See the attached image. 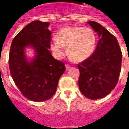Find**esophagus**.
<instances>
[{
    "mask_svg": "<svg viewBox=\"0 0 129 129\" xmlns=\"http://www.w3.org/2000/svg\"><path fill=\"white\" fill-rule=\"evenodd\" d=\"M70 67H71V66H69V65H68V64L66 65V68L67 70H68V69H70Z\"/></svg>",
    "mask_w": 129,
    "mask_h": 129,
    "instance_id": "esophagus-1",
    "label": "esophagus"
}]
</instances>
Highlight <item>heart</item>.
<instances>
[{
	"mask_svg": "<svg viewBox=\"0 0 129 129\" xmlns=\"http://www.w3.org/2000/svg\"><path fill=\"white\" fill-rule=\"evenodd\" d=\"M56 41L51 43L54 56L61 59L64 56L63 47H67L70 58L77 62L84 61L91 56L96 48L97 37L92 29L84 27H66L56 35Z\"/></svg>",
	"mask_w": 129,
	"mask_h": 129,
	"instance_id": "heart-1",
	"label": "heart"
}]
</instances>
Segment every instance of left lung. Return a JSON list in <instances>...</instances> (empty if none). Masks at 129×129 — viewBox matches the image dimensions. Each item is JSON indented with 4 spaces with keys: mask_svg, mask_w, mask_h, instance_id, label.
<instances>
[{
    "mask_svg": "<svg viewBox=\"0 0 129 129\" xmlns=\"http://www.w3.org/2000/svg\"><path fill=\"white\" fill-rule=\"evenodd\" d=\"M88 23L100 39L97 48L88 59L78 64L79 87L90 100L108 95L116 86L122 66V53L116 37L95 21Z\"/></svg>",
    "mask_w": 129,
    "mask_h": 129,
    "instance_id": "obj_1",
    "label": "left lung"
}]
</instances>
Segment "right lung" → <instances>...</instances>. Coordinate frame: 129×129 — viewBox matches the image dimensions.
I'll list each match as a JSON object with an SVG mask.
<instances>
[{
  "mask_svg": "<svg viewBox=\"0 0 129 129\" xmlns=\"http://www.w3.org/2000/svg\"><path fill=\"white\" fill-rule=\"evenodd\" d=\"M50 23L34 21L16 34L10 47V74L19 90L27 99L43 102L56 92L59 78L65 72V64L52 56ZM32 47L35 56L29 62L24 53Z\"/></svg>",
  "mask_w": 129,
  "mask_h": 129,
  "instance_id": "obj_1",
  "label": "right lung"
}]
</instances>
